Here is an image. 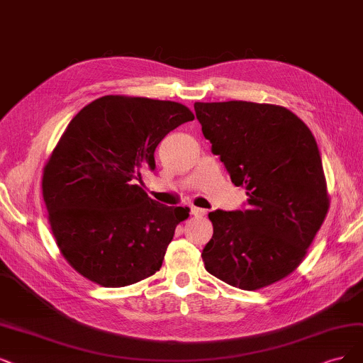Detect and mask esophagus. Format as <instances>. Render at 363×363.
<instances>
[{
  "instance_id": "obj_1",
  "label": "esophagus",
  "mask_w": 363,
  "mask_h": 363,
  "mask_svg": "<svg viewBox=\"0 0 363 363\" xmlns=\"http://www.w3.org/2000/svg\"><path fill=\"white\" fill-rule=\"evenodd\" d=\"M190 211H191V216H196V217H202V216H206V209H202V208L191 206V208H190Z\"/></svg>"
}]
</instances>
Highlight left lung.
Masks as SVG:
<instances>
[{
  "instance_id": "1",
  "label": "left lung",
  "mask_w": 363,
  "mask_h": 363,
  "mask_svg": "<svg viewBox=\"0 0 363 363\" xmlns=\"http://www.w3.org/2000/svg\"><path fill=\"white\" fill-rule=\"evenodd\" d=\"M203 136L236 186L242 211L209 212L206 271L242 290L291 274L323 224L329 197L317 142L286 107L251 101L194 103Z\"/></svg>"
}]
</instances>
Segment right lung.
<instances>
[{
  "instance_id": "add662e5",
  "label": "right lung",
  "mask_w": 363,
  "mask_h": 363,
  "mask_svg": "<svg viewBox=\"0 0 363 363\" xmlns=\"http://www.w3.org/2000/svg\"><path fill=\"white\" fill-rule=\"evenodd\" d=\"M189 107L104 96L65 128L43 172V199L57 245L85 278L125 287L154 275L189 208L166 206L140 186L155 170L166 134L193 121Z\"/></svg>"
}]
</instances>
